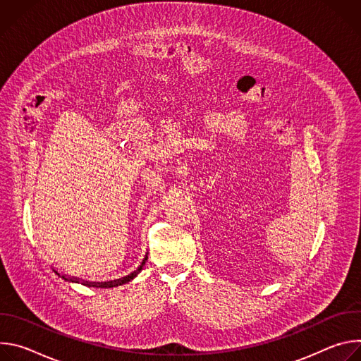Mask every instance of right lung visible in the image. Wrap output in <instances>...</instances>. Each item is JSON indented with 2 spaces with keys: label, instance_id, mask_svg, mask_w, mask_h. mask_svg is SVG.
<instances>
[{
  "label": "right lung",
  "instance_id": "1",
  "mask_svg": "<svg viewBox=\"0 0 361 361\" xmlns=\"http://www.w3.org/2000/svg\"><path fill=\"white\" fill-rule=\"evenodd\" d=\"M145 260H147V257L145 259L142 260V263H141V266L135 270V271H133L130 276H126V277H123V279H118V280H113V281H104V283H91V281H82V284L84 286H92V287H101V288H109V287H116V286H121V284H124V283H128L130 280H133L140 271H141V269H142V266L145 264ZM73 281H77V277H73L71 279Z\"/></svg>",
  "mask_w": 361,
  "mask_h": 361
}]
</instances>
